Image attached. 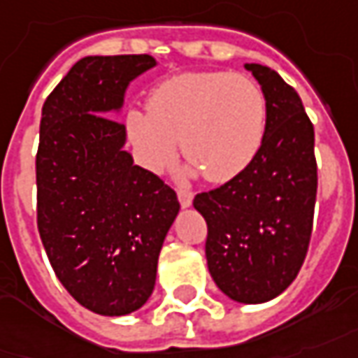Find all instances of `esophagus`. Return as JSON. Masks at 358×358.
Here are the masks:
<instances>
[{"instance_id": "34e87169", "label": "esophagus", "mask_w": 358, "mask_h": 358, "mask_svg": "<svg viewBox=\"0 0 358 358\" xmlns=\"http://www.w3.org/2000/svg\"><path fill=\"white\" fill-rule=\"evenodd\" d=\"M178 199H180V206H182V208H189V206H192V199H194V196L189 194L188 189H178Z\"/></svg>"}]
</instances>
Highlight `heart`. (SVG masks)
Returning <instances> with one entry per match:
<instances>
[{"label": "heart", "instance_id": "obj_1", "mask_svg": "<svg viewBox=\"0 0 358 358\" xmlns=\"http://www.w3.org/2000/svg\"><path fill=\"white\" fill-rule=\"evenodd\" d=\"M148 111L129 109L125 131L138 162L160 172L182 157L213 184L249 166L266 133V97L255 80L229 72H186L155 87Z\"/></svg>", "mask_w": 358, "mask_h": 358}]
</instances>
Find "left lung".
Here are the masks:
<instances>
[{"label":"left lung","mask_w":358,"mask_h":358,"mask_svg":"<svg viewBox=\"0 0 358 358\" xmlns=\"http://www.w3.org/2000/svg\"><path fill=\"white\" fill-rule=\"evenodd\" d=\"M266 97L261 150L239 176L194 198L208 223L213 282L239 303H264L298 276L313 225L317 164L313 125L298 92L278 72L245 64Z\"/></svg>","instance_id":"1"}]
</instances>
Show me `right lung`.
Here are the masks:
<instances>
[{
	"label": "right lung",
	"mask_w": 358,
	"mask_h": 358,
	"mask_svg": "<svg viewBox=\"0 0 358 358\" xmlns=\"http://www.w3.org/2000/svg\"><path fill=\"white\" fill-rule=\"evenodd\" d=\"M157 66L148 55L84 57L46 97L36 152V225L68 294L119 317L143 308L162 243L180 211L176 192L125 150L115 117L129 84Z\"/></svg>",
	"instance_id": "right-lung-1"
}]
</instances>
